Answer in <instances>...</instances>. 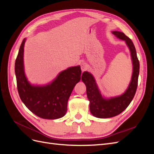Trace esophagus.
Returning <instances> with one entry per match:
<instances>
[{
	"mask_svg": "<svg viewBox=\"0 0 154 154\" xmlns=\"http://www.w3.org/2000/svg\"><path fill=\"white\" fill-rule=\"evenodd\" d=\"M87 69V64L85 62H83L81 63V69L82 71L83 72L85 71V70Z\"/></svg>",
	"mask_w": 154,
	"mask_h": 154,
	"instance_id": "34e87169",
	"label": "esophagus"
}]
</instances>
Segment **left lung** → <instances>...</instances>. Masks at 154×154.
Listing matches in <instances>:
<instances>
[{"instance_id":"1","label":"left lung","mask_w":154,"mask_h":154,"mask_svg":"<svg viewBox=\"0 0 154 154\" xmlns=\"http://www.w3.org/2000/svg\"><path fill=\"white\" fill-rule=\"evenodd\" d=\"M112 33L124 40L128 46L132 62V74L128 87L124 93L120 96L107 98L102 96L92 74L87 71L83 72L82 80L86 85L87 96L90 102V111L93 116L98 118H109L122 113L133 100L137 87L139 62L132 41L123 32L114 31Z\"/></svg>"}]
</instances>
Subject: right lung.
<instances>
[{"label":"right lung","mask_w":154,"mask_h":154,"mask_svg":"<svg viewBox=\"0 0 154 154\" xmlns=\"http://www.w3.org/2000/svg\"><path fill=\"white\" fill-rule=\"evenodd\" d=\"M23 40L15 60V71L17 88L23 103L32 113L43 119H56L66 114L67 102L74 87L81 79L80 66L60 72L54 80L44 85H32L24 71Z\"/></svg>","instance_id":"right-lung-1"}]
</instances>
